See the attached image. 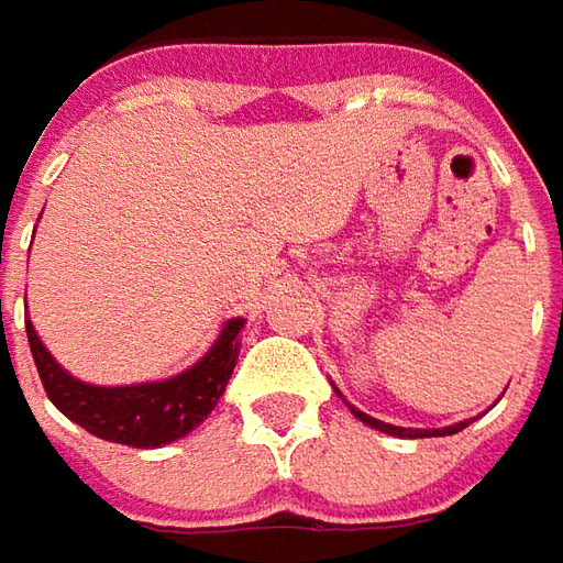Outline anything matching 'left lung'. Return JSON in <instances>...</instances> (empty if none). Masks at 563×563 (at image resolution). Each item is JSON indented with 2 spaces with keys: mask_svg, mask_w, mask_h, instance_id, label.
I'll return each instance as SVG.
<instances>
[{
  "mask_svg": "<svg viewBox=\"0 0 563 563\" xmlns=\"http://www.w3.org/2000/svg\"><path fill=\"white\" fill-rule=\"evenodd\" d=\"M352 408V405H349ZM352 415L358 417V420H364L367 427H374V430H379V433H389V437H408V439H423V437H452V433H457V430H464L471 420H464V423H455V427H445V430H405V427H393V423H383V420H377V417L364 415V411H358V408H352Z\"/></svg>",
  "mask_w": 563,
  "mask_h": 563,
  "instance_id": "8db88e82",
  "label": "left lung"
}]
</instances>
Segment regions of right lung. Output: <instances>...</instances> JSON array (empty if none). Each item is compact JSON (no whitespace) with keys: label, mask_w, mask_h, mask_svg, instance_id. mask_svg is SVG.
Returning a JSON list of instances; mask_svg holds the SVG:
<instances>
[{"label":"right lung","mask_w":563,"mask_h":563,"mask_svg":"<svg viewBox=\"0 0 563 563\" xmlns=\"http://www.w3.org/2000/svg\"><path fill=\"white\" fill-rule=\"evenodd\" d=\"M245 320H227L218 342L180 377L140 386H89L65 374L27 320V342L49 401L87 433L133 449H158L199 427L227 389Z\"/></svg>","instance_id":"add662e5"}]
</instances>
